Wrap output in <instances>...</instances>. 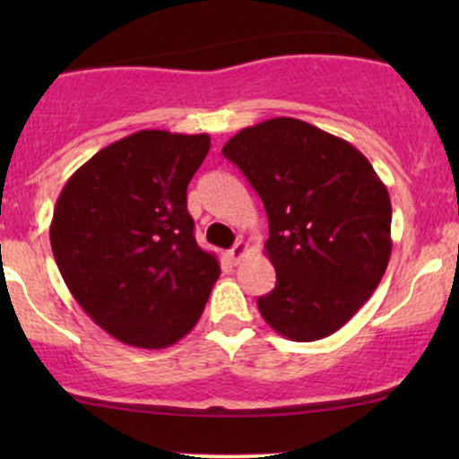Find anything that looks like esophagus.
Wrapping results in <instances>:
<instances>
[{
    "instance_id": "34e87169",
    "label": "esophagus",
    "mask_w": 459,
    "mask_h": 459,
    "mask_svg": "<svg viewBox=\"0 0 459 459\" xmlns=\"http://www.w3.org/2000/svg\"><path fill=\"white\" fill-rule=\"evenodd\" d=\"M247 250H250V246H247L246 241H237V244L230 247L229 252H226V255H229V259L233 263H239L247 255Z\"/></svg>"
}]
</instances>
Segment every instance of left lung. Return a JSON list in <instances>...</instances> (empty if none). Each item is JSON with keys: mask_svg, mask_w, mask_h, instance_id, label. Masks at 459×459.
I'll return each instance as SVG.
<instances>
[{"mask_svg": "<svg viewBox=\"0 0 459 459\" xmlns=\"http://www.w3.org/2000/svg\"><path fill=\"white\" fill-rule=\"evenodd\" d=\"M222 155L244 172L267 212L265 255L276 287L256 299L263 319L299 343L350 321L391 259V196L350 142L298 118L241 129Z\"/></svg>", "mask_w": 459, "mask_h": 459, "instance_id": "obj_1", "label": "left lung"}]
</instances>
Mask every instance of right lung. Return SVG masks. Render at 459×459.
<instances>
[{
	"mask_svg": "<svg viewBox=\"0 0 459 459\" xmlns=\"http://www.w3.org/2000/svg\"><path fill=\"white\" fill-rule=\"evenodd\" d=\"M207 134L142 129L105 146L57 196L49 239L68 291L97 325L163 350L196 325L220 276L187 213Z\"/></svg>",
	"mask_w": 459,
	"mask_h": 459,
	"instance_id": "1",
	"label": "right lung"
}]
</instances>
